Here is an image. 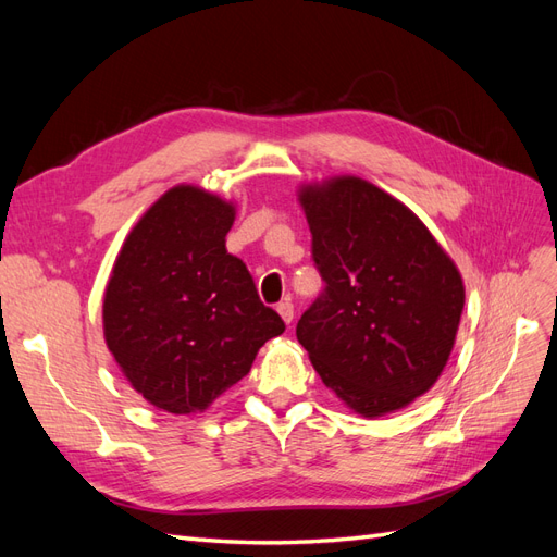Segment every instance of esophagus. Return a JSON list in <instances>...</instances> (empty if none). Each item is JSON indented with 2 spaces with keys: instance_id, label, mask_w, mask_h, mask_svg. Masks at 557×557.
<instances>
[{
  "instance_id": "obj_1",
  "label": "esophagus",
  "mask_w": 557,
  "mask_h": 557,
  "mask_svg": "<svg viewBox=\"0 0 557 557\" xmlns=\"http://www.w3.org/2000/svg\"><path fill=\"white\" fill-rule=\"evenodd\" d=\"M276 311H278V315L283 318V323H285V325H290V323H293V318H295V309H293L290 301H281V305L276 307Z\"/></svg>"
}]
</instances>
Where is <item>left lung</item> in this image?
Segmentation results:
<instances>
[{
	"instance_id": "left-lung-1",
	"label": "left lung",
	"mask_w": 557,
	"mask_h": 557,
	"mask_svg": "<svg viewBox=\"0 0 557 557\" xmlns=\"http://www.w3.org/2000/svg\"><path fill=\"white\" fill-rule=\"evenodd\" d=\"M311 258L325 290L297 339L344 404L376 418L404 409L442 376L465 285L420 218L358 176L299 190Z\"/></svg>"
}]
</instances>
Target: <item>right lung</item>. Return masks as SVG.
<instances>
[{
  "instance_id": "obj_1",
  "label": "right lung",
  "mask_w": 557,
  "mask_h": 557,
  "mask_svg": "<svg viewBox=\"0 0 557 557\" xmlns=\"http://www.w3.org/2000/svg\"><path fill=\"white\" fill-rule=\"evenodd\" d=\"M230 201L195 185L166 190L117 252L104 295V339L153 407L205 411L242 381L281 315L225 248Z\"/></svg>"
}]
</instances>
